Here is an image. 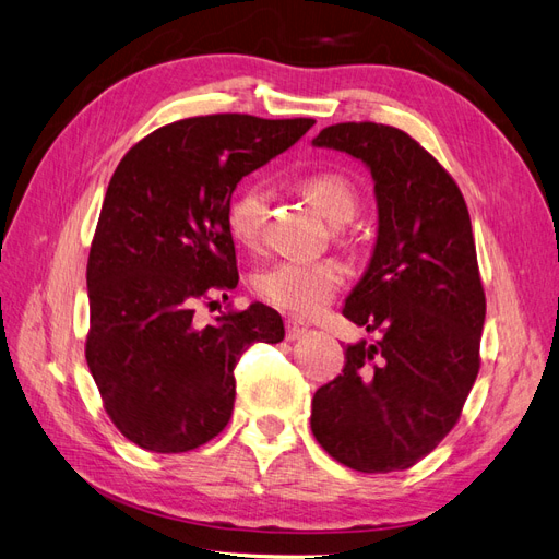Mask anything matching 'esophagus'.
Instances as JSON below:
<instances>
[{"mask_svg": "<svg viewBox=\"0 0 559 559\" xmlns=\"http://www.w3.org/2000/svg\"><path fill=\"white\" fill-rule=\"evenodd\" d=\"M308 331H310V324H306L302 319L298 317L286 319V337H289V341H298V337H302Z\"/></svg>", "mask_w": 559, "mask_h": 559, "instance_id": "1", "label": "esophagus"}]
</instances>
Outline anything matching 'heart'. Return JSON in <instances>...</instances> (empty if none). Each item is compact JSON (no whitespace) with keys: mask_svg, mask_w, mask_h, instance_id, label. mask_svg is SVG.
<instances>
[{"mask_svg":"<svg viewBox=\"0 0 559 559\" xmlns=\"http://www.w3.org/2000/svg\"><path fill=\"white\" fill-rule=\"evenodd\" d=\"M302 193L324 214L331 224H345L357 214L359 195L352 181L335 173H317L302 179ZM267 210V191L261 183H247L235 193L228 205V230L245 247H253L261 238ZM345 282V267L324 261H280L270 265L253 280L257 294L280 310L310 314L326 306Z\"/></svg>","mask_w":559,"mask_h":559,"instance_id":"b5f03b06","label":"heart"}]
</instances>
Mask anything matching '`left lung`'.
<instances>
[{
    "mask_svg": "<svg viewBox=\"0 0 559 559\" xmlns=\"http://www.w3.org/2000/svg\"><path fill=\"white\" fill-rule=\"evenodd\" d=\"M312 146L343 151L373 177L378 235L343 314L382 337L347 345L343 376L317 389L310 427L354 471L411 468L450 433L480 368L485 294L466 202L399 128L337 123Z\"/></svg>",
    "mask_w": 559,
    "mask_h": 559,
    "instance_id": "left-lung-1",
    "label": "left lung"
}]
</instances>
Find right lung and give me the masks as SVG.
Masks as SVG:
<instances>
[{
  "label": "right lung",
  "instance_id": "1",
  "mask_svg": "<svg viewBox=\"0 0 559 559\" xmlns=\"http://www.w3.org/2000/svg\"><path fill=\"white\" fill-rule=\"evenodd\" d=\"M312 118L198 116L158 128L118 163L86 286V361L105 411L148 452H186L233 415V368L257 341L282 343L277 310L251 302L212 324L195 302L238 286L228 205L242 177L292 148Z\"/></svg>",
  "mask_w": 559,
  "mask_h": 559
}]
</instances>
